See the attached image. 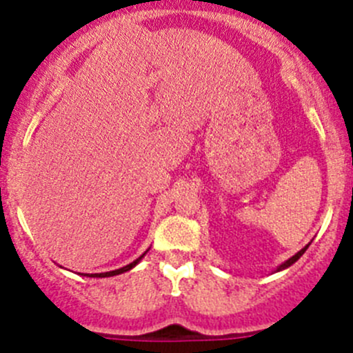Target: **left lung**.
Instances as JSON below:
<instances>
[{
  "mask_svg": "<svg viewBox=\"0 0 353 353\" xmlns=\"http://www.w3.org/2000/svg\"><path fill=\"white\" fill-rule=\"evenodd\" d=\"M307 248H309V245H305V248H304V249H301V251H299V252H297V254H295V256H292V258H290V259H287V261H285V263H283V265H280V268H279V270L288 268V266H290V265H294V263H295V261H297V259H299V258H301V256H302V254H304V252H305V249H307Z\"/></svg>",
  "mask_w": 353,
  "mask_h": 353,
  "instance_id": "1",
  "label": "left lung"
}]
</instances>
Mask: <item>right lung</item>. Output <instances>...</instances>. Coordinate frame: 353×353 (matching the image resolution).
<instances>
[{
    "label": "right lung",
    "mask_w": 353,
    "mask_h": 353,
    "mask_svg": "<svg viewBox=\"0 0 353 353\" xmlns=\"http://www.w3.org/2000/svg\"><path fill=\"white\" fill-rule=\"evenodd\" d=\"M141 258H143V256H140V258H138V259H134V261H133V263H130V265H128V266H123V268H119V270H114V272H108V273H95V275H88V276H99V279H102V276H114V275H119V273H124V272H128V270L133 268V266H137V263L140 261Z\"/></svg>",
    "instance_id": "right-lung-1"
}]
</instances>
